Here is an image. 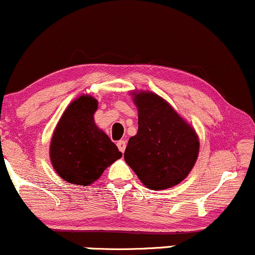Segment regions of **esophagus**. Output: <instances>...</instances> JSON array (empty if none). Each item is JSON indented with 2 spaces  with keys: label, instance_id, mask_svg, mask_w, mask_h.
Masks as SVG:
<instances>
[{
  "label": "esophagus",
  "instance_id": "obj_1",
  "mask_svg": "<svg viewBox=\"0 0 255 255\" xmlns=\"http://www.w3.org/2000/svg\"><path fill=\"white\" fill-rule=\"evenodd\" d=\"M116 145H118L120 152L124 153L126 149V146H127V142H126L125 140H120V141H118V143H116Z\"/></svg>",
  "mask_w": 255,
  "mask_h": 255
}]
</instances>
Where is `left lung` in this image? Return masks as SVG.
<instances>
[{
    "label": "left lung",
    "mask_w": 255,
    "mask_h": 255,
    "mask_svg": "<svg viewBox=\"0 0 255 255\" xmlns=\"http://www.w3.org/2000/svg\"><path fill=\"white\" fill-rule=\"evenodd\" d=\"M137 133L125 151V160L151 190L172 188L186 178L197 160L199 141L194 128L164 98L133 93Z\"/></svg>",
    "instance_id": "obj_1"
}]
</instances>
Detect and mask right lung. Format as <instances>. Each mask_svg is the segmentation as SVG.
<instances>
[{"label":"right lung","mask_w":255,"mask_h":255,"mask_svg":"<svg viewBox=\"0 0 255 255\" xmlns=\"http://www.w3.org/2000/svg\"><path fill=\"white\" fill-rule=\"evenodd\" d=\"M97 101L83 95L70 103L58 122L50 145L56 172L66 182L88 186L122 157L116 145L95 124Z\"/></svg>","instance_id":"obj_1"}]
</instances>
